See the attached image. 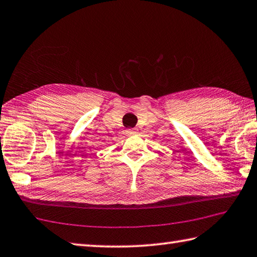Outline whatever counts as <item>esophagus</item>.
Returning <instances> with one entry per match:
<instances>
[{"mask_svg": "<svg viewBox=\"0 0 257 257\" xmlns=\"http://www.w3.org/2000/svg\"><path fill=\"white\" fill-rule=\"evenodd\" d=\"M125 133H127L128 136H133V135L136 134V129H128Z\"/></svg>", "mask_w": 257, "mask_h": 257, "instance_id": "obj_1", "label": "esophagus"}]
</instances>
